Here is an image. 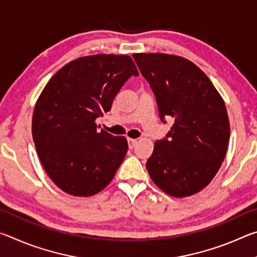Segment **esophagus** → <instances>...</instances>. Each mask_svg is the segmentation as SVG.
Here are the masks:
<instances>
[{
  "mask_svg": "<svg viewBox=\"0 0 257 257\" xmlns=\"http://www.w3.org/2000/svg\"><path fill=\"white\" fill-rule=\"evenodd\" d=\"M137 144V139H133V138H128V145H129V149L132 150L134 149L135 146Z\"/></svg>",
  "mask_w": 257,
  "mask_h": 257,
  "instance_id": "obj_1",
  "label": "esophagus"
}]
</instances>
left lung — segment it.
Wrapping results in <instances>:
<instances>
[{"label": "left lung", "instance_id": "left-lung-1", "mask_svg": "<svg viewBox=\"0 0 257 257\" xmlns=\"http://www.w3.org/2000/svg\"><path fill=\"white\" fill-rule=\"evenodd\" d=\"M153 90L163 123H175L154 144L146 168L154 184L170 196L186 197L210 184L228 150L227 108L208 77L181 56L133 54Z\"/></svg>", "mask_w": 257, "mask_h": 257}]
</instances>
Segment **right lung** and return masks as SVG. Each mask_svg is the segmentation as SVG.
<instances>
[{
  "instance_id": "add662e5",
  "label": "right lung",
  "mask_w": 257,
  "mask_h": 257,
  "mask_svg": "<svg viewBox=\"0 0 257 257\" xmlns=\"http://www.w3.org/2000/svg\"><path fill=\"white\" fill-rule=\"evenodd\" d=\"M138 76L128 55L96 54L67 63L47 82L33 114V138L45 171L73 196L110 184L128 151L127 139L98 130L121 87Z\"/></svg>"
}]
</instances>
